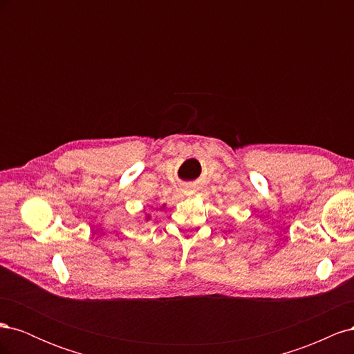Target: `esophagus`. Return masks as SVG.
<instances>
[{"label":"esophagus","instance_id":"obj_1","mask_svg":"<svg viewBox=\"0 0 354 354\" xmlns=\"http://www.w3.org/2000/svg\"><path fill=\"white\" fill-rule=\"evenodd\" d=\"M185 194H186V195H192V194H194V192H192L190 187H187V189L185 190Z\"/></svg>","mask_w":354,"mask_h":354}]
</instances>
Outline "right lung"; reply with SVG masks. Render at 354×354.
I'll return each mask as SVG.
<instances>
[{"instance_id":"obj_1","label":"right lung","mask_w":354,"mask_h":354,"mask_svg":"<svg viewBox=\"0 0 354 354\" xmlns=\"http://www.w3.org/2000/svg\"><path fill=\"white\" fill-rule=\"evenodd\" d=\"M165 205H162V208H164ZM149 220H151V216H149V214H147V216H146V221H149Z\"/></svg>"}]
</instances>
